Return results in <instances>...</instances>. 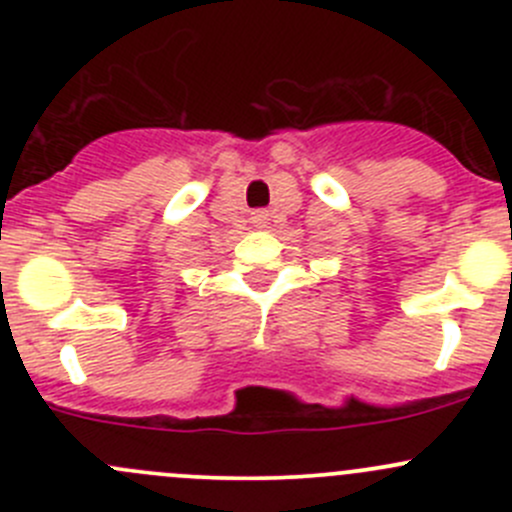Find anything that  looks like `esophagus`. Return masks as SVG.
I'll use <instances>...</instances> for the list:
<instances>
[{"instance_id": "34e87169", "label": "esophagus", "mask_w": 512, "mask_h": 512, "mask_svg": "<svg viewBox=\"0 0 512 512\" xmlns=\"http://www.w3.org/2000/svg\"><path fill=\"white\" fill-rule=\"evenodd\" d=\"M267 220H270V213H267V210H257L255 215H252V223L255 225H267Z\"/></svg>"}]
</instances>
